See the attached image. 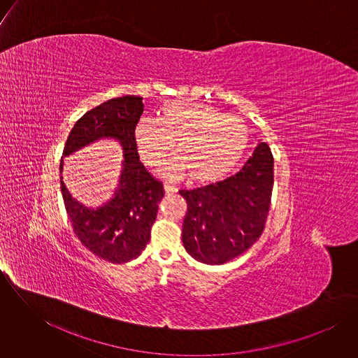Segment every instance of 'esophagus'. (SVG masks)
Here are the masks:
<instances>
[{"mask_svg":"<svg viewBox=\"0 0 358 358\" xmlns=\"http://www.w3.org/2000/svg\"><path fill=\"white\" fill-rule=\"evenodd\" d=\"M164 192H165V194H173V193H176V189L168 183H164Z\"/></svg>","mask_w":358,"mask_h":358,"instance_id":"1","label":"esophagus"}]
</instances>
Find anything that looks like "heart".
<instances>
[{
  "mask_svg": "<svg viewBox=\"0 0 358 358\" xmlns=\"http://www.w3.org/2000/svg\"><path fill=\"white\" fill-rule=\"evenodd\" d=\"M141 158L158 166L173 149L178 154L162 168L166 179L187 172L199 183L216 182L229 175L248 148L245 124L215 106L189 99H171L161 106L158 121L142 117L134 129Z\"/></svg>",
  "mask_w": 358,
  "mask_h": 358,
  "instance_id": "1",
  "label": "heart"
}]
</instances>
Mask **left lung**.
Wrapping results in <instances>:
<instances>
[{"mask_svg": "<svg viewBox=\"0 0 358 358\" xmlns=\"http://www.w3.org/2000/svg\"><path fill=\"white\" fill-rule=\"evenodd\" d=\"M273 164L268 145L259 142L234 176L179 192L187 203L182 241L196 260L223 264L255 244L270 208Z\"/></svg>", "mask_w": 358, "mask_h": 358, "instance_id": "8db88e82", "label": "left lung"}]
</instances>
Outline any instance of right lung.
I'll return each instance as SVG.
<instances>
[{
    "label": "right lung",
    "instance_id": "right-lung-1",
    "mask_svg": "<svg viewBox=\"0 0 358 358\" xmlns=\"http://www.w3.org/2000/svg\"><path fill=\"white\" fill-rule=\"evenodd\" d=\"M143 107V98L131 95L103 102L74 124L63 150V157H67L102 139H114L122 149L115 192L96 208L76 200L60 176L62 196L74 233L94 255L111 263H127L142 254L164 197L162 183L139 161L134 138ZM63 165L62 158L60 175Z\"/></svg>",
    "mask_w": 358,
    "mask_h": 358
}]
</instances>
